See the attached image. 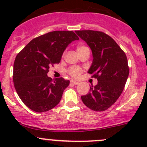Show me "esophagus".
<instances>
[{
  "label": "esophagus",
  "mask_w": 147,
  "mask_h": 147,
  "mask_svg": "<svg viewBox=\"0 0 147 147\" xmlns=\"http://www.w3.org/2000/svg\"><path fill=\"white\" fill-rule=\"evenodd\" d=\"M70 82L72 83V84H75V85H76V84H78V82H77V81H75V80H71L70 81Z\"/></svg>",
  "instance_id": "esophagus-1"
}]
</instances>
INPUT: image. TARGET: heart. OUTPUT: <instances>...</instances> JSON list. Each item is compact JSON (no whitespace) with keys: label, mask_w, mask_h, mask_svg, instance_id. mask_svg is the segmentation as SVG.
I'll use <instances>...</instances> for the list:
<instances>
[{"label":"heart","mask_w":147,"mask_h":147,"mask_svg":"<svg viewBox=\"0 0 147 147\" xmlns=\"http://www.w3.org/2000/svg\"><path fill=\"white\" fill-rule=\"evenodd\" d=\"M85 49H87V47L86 46L82 45H79L77 47V51L78 53L79 52L82 51V50H85ZM67 72L69 73V75H71L72 77L75 78H79L80 75H81V73L82 72V68L78 66H72L68 69Z\"/></svg>","instance_id":"obj_1"}]
</instances>
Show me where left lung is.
<instances>
[{
    "mask_svg": "<svg viewBox=\"0 0 147 147\" xmlns=\"http://www.w3.org/2000/svg\"><path fill=\"white\" fill-rule=\"evenodd\" d=\"M92 52L93 61L88 73L98 80L90 92L81 97L90 109L103 112L110 107L122 93L129 67L125 53L113 38L102 31L76 30Z\"/></svg>",
    "mask_w": 147,
    "mask_h": 147,
    "instance_id": "1",
    "label": "left lung"
}]
</instances>
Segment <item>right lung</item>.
Masks as SVG:
<instances>
[{"instance_id": "1", "label": "right lung", "mask_w": 147, "mask_h": 147, "mask_svg": "<svg viewBox=\"0 0 147 147\" xmlns=\"http://www.w3.org/2000/svg\"><path fill=\"white\" fill-rule=\"evenodd\" d=\"M79 40L73 31L56 30L32 39L13 65V83L20 100L32 110L45 112L59 104L69 80L47 77L50 67L60 62L69 43Z\"/></svg>"}]
</instances>
